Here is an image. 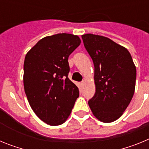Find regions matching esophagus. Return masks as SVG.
<instances>
[{"instance_id": "34e87169", "label": "esophagus", "mask_w": 149, "mask_h": 149, "mask_svg": "<svg viewBox=\"0 0 149 149\" xmlns=\"http://www.w3.org/2000/svg\"><path fill=\"white\" fill-rule=\"evenodd\" d=\"M84 83H85V81H81V82L80 83V84H81V86H83V85H84Z\"/></svg>"}]
</instances>
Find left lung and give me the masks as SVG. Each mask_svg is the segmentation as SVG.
I'll use <instances>...</instances> for the list:
<instances>
[{
  "label": "left lung",
  "instance_id": "left-lung-1",
  "mask_svg": "<svg viewBox=\"0 0 149 149\" xmlns=\"http://www.w3.org/2000/svg\"><path fill=\"white\" fill-rule=\"evenodd\" d=\"M82 39L95 67V93L89 106L101 122H114L133 98L136 66L129 51L111 39L90 33L82 35Z\"/></svg>",
  "mask_w": 149,
  "mask_h": 149
}]
</instances>
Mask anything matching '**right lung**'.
Listing matches in <instances>:
<instances>
[{
    "label": "right lung",
    "instance_id": "1",
    "mask_svg": "<svg viewBox=\"0 0 149 149\" xmlns=\"http://www.w3.org/2000/svg\"><path fill=\"white\" fill-rule=\"evenodd\" d=\"M81 44L77 36L58 33L39 40L26 54L24 86L36 115L60 125L70 115L79 89L68 77V56Z\"/></svg>",
    "mask_w": 149,
    "mask_h": 149
}]
</instances>
